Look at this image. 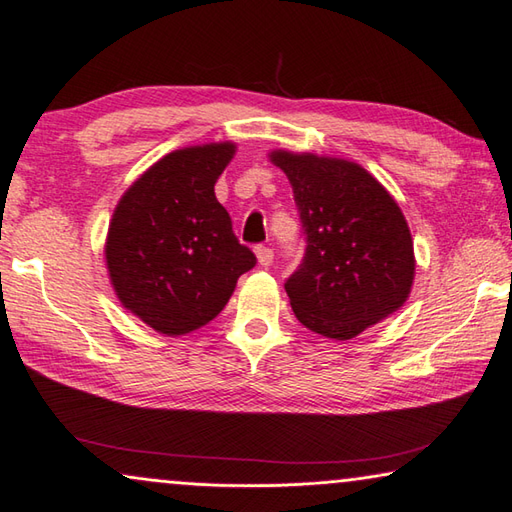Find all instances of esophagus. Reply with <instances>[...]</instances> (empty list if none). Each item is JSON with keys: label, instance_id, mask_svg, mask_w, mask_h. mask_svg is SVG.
Segmentation results:
<instances>
[{"label": "esophagus", "instance_id": "obj_1", "mask_svg": "<svg viewBox=\"0 0 512 512\" xmlns=\"http://www.w3.org/2000/svg\"><path fill=\"white\" fill-rule=\"evenodd\" d=\"M255 257H257V264L262 268H268L270 264H273V250L266 248V246H257L255 248Z\"/></svg>", "mask_w": 512, "mask_h": 512}]
</instances>
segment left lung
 I'll list each match as a JSON object with an SVG mask.
<instances>
[{"instance_id":"1","label":"left lung","mask_w":512,"mask_h":512,"mask_svg":"<svg viewBox=\"0 0 512 512\" xmlns=\"http://www.w3.org/2000/svg\"><path fill=\"white\" fill-rule=\"evenodd\" d=\"M306 228V257L286 281L295 317L325 339L350 341L398 312L416 255L398 202L358 162L273 149Z\"/></svg>"}]
</instances>
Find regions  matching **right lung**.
Here are the masks:
<instances>
[{
    "mask_svg": "<svg viewBox=\"0 0 512 512\" xmlns=\"http://www.w3.org/2000/svg\"><path fill=\"white\" fill-rule=\"evenodd\" d=\"M237 145L171 151L118 200L105 237V266L121 306L151 330L182 336L213 321L255 255L237 242L215 182Z\"/></svg>",
    "mask_w": 512,
    "mask_h": 512,
    "instance_id": "right-lung-1",
    "label": "right lung"
}]
</instances>
